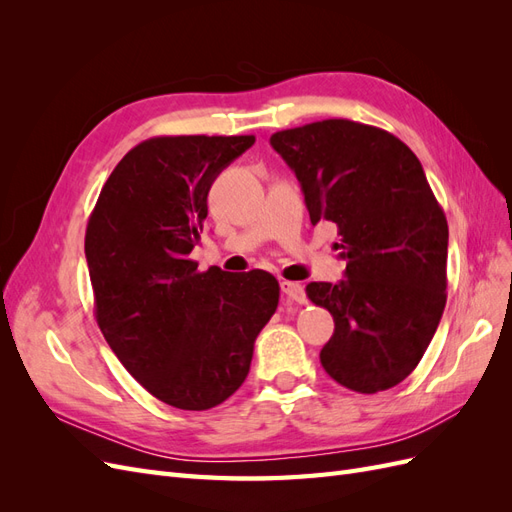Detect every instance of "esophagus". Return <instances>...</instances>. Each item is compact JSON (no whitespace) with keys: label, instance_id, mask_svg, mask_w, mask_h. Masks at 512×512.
Returning a JSON list of instances; mask_svg holds the SVG:
<instances>
[{"label":"esophagus","instance_id":"obj_1","mask_svg":"<svg viewBox=\"0 0 512 512\" xmlns=\"http://www.w3.org/2000/svg\"><path fill=\"white\" fill-rule=\"evenodd\" d=\"M280 288H282V292L286 294L288 299H292V301H297V303H305L307 301V297H305V288L299 284V282H288V280H282L280 282Z\"/></svg>","mask_w":512,"mask_h":512}]
</instances>
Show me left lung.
Returning <instances> with one entry per match:
<instances>
[{
	"mask_svg": "<svg viewBox=\"0 0 512 512\" xmlns=\"http://www.w3.org/2000/svg\"><path fill=\"white\" fill-rule=\"evenodd\" d=\"M271 147L346 260L342 282L305 288L335 322L320 363L350 391L391 389L423 359L446 305L448 224L423 166L391 132L350 119L275 132Z\"/></svg>",
	"mask_w": 512,
	"mask_h": 512,
	"instance_id": "left-lung-1",
	"label": "left lung"
}]
</instances>
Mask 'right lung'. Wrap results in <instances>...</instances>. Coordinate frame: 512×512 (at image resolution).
<instances>
[{
  "instance_id": "add662e5",
  "label": "right lung",
  "mask_w": 512,
  "mask_h": 512,
  "mask_svg": "<svg viewBox=\"0 0 512 512\" xmlns=\"http://www.w3.org/2000/svg\"><path fill=\"white\" fill-rule=\"evenodd\" d=\"M254 141L149 138L115 166L87 222L98 327L121 365L179 410H209L239 389L280 301L267 271L200 273L190 260L211 183Z\"/></svg>"
}]
</instances>
